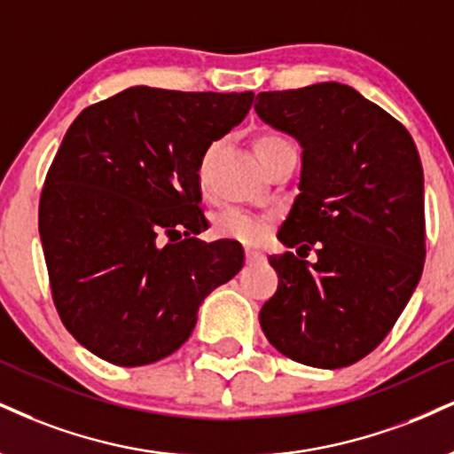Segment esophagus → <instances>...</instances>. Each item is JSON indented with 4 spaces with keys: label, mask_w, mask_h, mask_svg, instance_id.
Wrapping results in <instances>:
<instances>
[{
    "label": "esophagus",
    "mask_w": 454,
    "mask_h": 454,
    "mask_svg": "<svg viewBox=\"0 0 454 454\" xmlns=\"http://www.w3.org/2000/svg\"><path fill=\"white\" fill-rule=\"evenodd\" d=\"M245 260L247 262H258V260H262V254L260 251H255V249H245Z\"/></svg>",
    "instance_id": "1"
}]
</instances>
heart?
<instances>
[{
	"label": "heart",
	"instance_id": "b5f03b06",
	"mask_svg": "<svg viewBox=\"0 0 454 454\" xmlns=\"http://www.w3.org/2000/svg\"><path fill=\"white\" fill-rule=\"evenodd\" d=\"M283 145H289V141L277 133H260L254 141V150L255 154H258L262 165H264L266 158H269L272 152L279 150ZM215 150H217V144H211L207 147L203 156H200L199 167H196V182H199V185L203 190L207 184V173H209L211 158L215 154ZM213 231H215V234H220V237L234 239V241L255 243L260 241L262 234H264L266 223L264 220H260V217L249 215V213L231 207V209H223L213 217Z\"/></svg>",
	"mask_w": 454,
	"mask_h": 454
}]
</instances>
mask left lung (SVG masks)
<instances>
[{
  "label": "left lung",
  "mask_w": 454,
  "mask_h": 454,
  "mask_svg": "<svg viewBox=\"0 0 454 454\" xmlns=\"http://www.w3.org/2000/svg\"><path fill=\"white\" fill-rule=\"evenodd\" d=\"M255 114L302 145L300 194L270 255L279 277L260 325L277 351L313 368L372 353L411 300L425 262V192L403 124L338 82L260 92ZM316 247L317 260L303 258Z\"/></svg>",
  "instance_id": "8db88e82"
}]
</instances>
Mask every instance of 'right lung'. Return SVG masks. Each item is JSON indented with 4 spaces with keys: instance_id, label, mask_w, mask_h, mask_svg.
<instances>
[{
    "instance_id": "right-lung-1",
    "label": "right lung",
    "mask_w": 454,
    "mask_h": 454,
    "mask_svg": "<svg viewBox=\"0 0 454 454\" xmlns=\"http://www.w3.org/2000/svg\"><path fill=\"white\" fill-rule=\"evenodd\" d=\"M254 92L133 86L86 107L40 196L54 307L82 347L135 368L177 351L203 300L243 266L234 241L205 243L196 167L247 116Z\"/></svg>"
}]
</instances>
